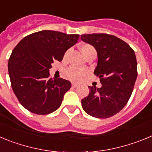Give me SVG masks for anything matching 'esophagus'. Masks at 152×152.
I'll list each match as a JSON object with an SVG mask.
<instances>
[{"mask_svg": "<svg viewBox=\"0 0 152 152\" xmlns=\"http://www.w3.org/2000/svg\"><path fill=\"white\" fill-rule=\"evenodd\" d=\"M72 87H73L74 88H77V86H78V85H77V84H76V83H72Z\"/></svg>", "mask_w": 152, "mask_h": 152, "instance_id": "1", "label": "esophagus"}]
</instances>
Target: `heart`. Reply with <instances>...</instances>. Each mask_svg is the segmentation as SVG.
Returning a JSON list of instances; mask_svg holds the SVG:
<instances>
[{"label":"heart","mask_w":152,"mask_h":152,"mask_svg":"<svg viewBox=\"0 0 152 152\" xmlns=\"http://www.w3.org/2000/svg\"><path fill=\"white\" fill-rule=\"evenodd\" d=\"M80 51L84 56L89 52L95 51V49L92 45H89V44H84L80 46ZM88 74V72L87 70L80 69V68H75V67H70L66 71V75L68 77L73 81H80Z\"/></svg>","instance_id":"heart-1"}]
</instances>
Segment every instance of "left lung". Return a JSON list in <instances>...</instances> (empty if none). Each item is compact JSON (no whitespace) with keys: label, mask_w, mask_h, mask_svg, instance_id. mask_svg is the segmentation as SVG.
Masks as SVG:
<instances>
[{"label":"left lung","mask_w":152,"mask_h":152,"mask_svg":"<svg viewBox=\"0 0 152 152\" xmlns=\"http://www.w3.org/2000/svg\"><path fill=\"white\" fill-rule=\"evenodd\" d=\"M94 47L97 65L94 75L101 88L89 86L88 96L81 100L84 111L96 118H109L119 113L129 100L137 78L135 52L128 44L113 35L93 33L80 36Z\"/></svg>","instance_id":"obj_1"}]
</instances>
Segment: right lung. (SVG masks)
<instances>
[{
    "instance_id": "right-lung-1",
    "label": "right lung",
    "mask_w": 152,
    "mask_h": 152,
    "mask_svg": "<svg viewBox=\"0 0 152 152\" xmlns=\"http://www.w3.org/2000/svg\"><path fill=\"white\" fill-rule=\"evenodd\" d=\"M79 36L42 30L24 37L16 45L8 61V72L13 93L24 108L46 115L61 106L72 84L61 77L49 78V69L55 60H62Z\"/></svg>"
}]
</instances>
